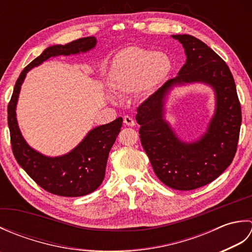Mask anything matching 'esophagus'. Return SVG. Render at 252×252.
I'll return each instance as SVG.
<instances>
[{
	"label": "esophagus",
	"mask_w": 252,
	"mask_h": 252,
	"mask_svg": "<svg viewBox=\"0 0 252 252\" xmlns=\"http://www.w3.org/2000/svg\"><path fill=\"white\" fill-rule=\"evenodd\" d=\"M123 123H125L126 126H135V121L133 120V118H131L129 116L123 117Z\"/></svg>",
	"instance_id": "1"
}]
</instances>
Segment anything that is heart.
<instances>
[{"mask_svg":"<svg viewBox=\"0 0 252 252\" xmlns=\"http://www.w3.org/2000/svg\"><path fill=\"white\" fill-rule=\"evenodd\" d=\"M171 71L170 58L160 52L131 46L118 53L111 63L108 83L119 96L136 93L146 97L162 84ZM112 99H116L112 96Z\"/></svg>","mask_w":252,"mask_h":252,"instance_id":"1","label":"heart"}]
</instances>
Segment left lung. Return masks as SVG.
<instances>
[{
    "label": "left lung",
    "mask_w": 252,
    "mask_h": 252,
    "mask_svg": "<svg viewBox=\"0 0 252 252\" xmlns=\"http://www.w3.org/2000/svg\"><path fill=\"white\" fill-rule=\"evenodd\" d=\"M183 45L186 63L138 106L136 121L143 148L163 184L178 190L205 186L232 163L237 151L242 108L228 66L215 51L189 34L172 35ZM206 83L215 90L216 111L208 130L192 143L181 141L163 118L165 96L175 85Z\"/></svg>",
    "instance_id": "1"
}]
</instances>
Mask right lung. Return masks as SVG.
Listing matches in <instances>:
<instances>
[{
  "label": "right lung",
  "instance_id": "obj_1",
  "mask_svg": "<svg viewBox=\"0 0 252 252\" xmlns=\"http://www.w3.org/2000/svg\"><path fill=\"white\" fill-rule=\"evenodd\" d=\"M96 45L95 36L81 37L65 45H53L32 61L16 81L7 108V121L13 154L19 165L42 189L63 197H79L97 189L105 178L107 159L122 126V118L91 130L70 153L60 157H47L31 148L23 137L16 119L20 87L30 69L50 57L88 52Z\"/></svg>",
  "mask_w": 252,
  "mask_h": 252
}]
</instances>
